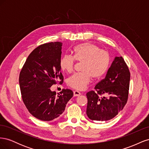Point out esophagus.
<instances>
[{"label": "esophagus", "mask_w": 149, "mask_h": 149, "mask_svg": "<svg viewBox=\"0 0 149 149\" xmlns=\"http://www.w3.org/2000/svg\"><path fill=\"white\" fill-rule=\"evenodd\" d=\"M73 94H74V96H79L81 95V93H79L78 91H74Z\"/></svg>", "instance_id": "1"}]
</instances>
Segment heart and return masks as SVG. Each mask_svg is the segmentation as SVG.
Returning a JSON list of instances; mask_svg holds the SVG:
<instances>
[{"label": "heart", "instance_id": "obj_1", "mask_svg": "<svg viewBox=\"0 0 149 149\" xmlns=\"http://www.w3.org/2000/svg\"><path fill=\"white\" fill-rule=\"evenodd\" d=\"M73 55H66L60 60L61 68L68 73L73 72L75 60L83 62L82 72L71 76L67 81L68 86L79 91L86 89L93 77L100 79L107 72L111 63V57L107 51L96 45L84 43L73 49Z\"/></svg>", "mask_w": 149, "mask_h": 149}]
</instances>
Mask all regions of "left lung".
Returning a JSON list of instances; mask_svg holds the SVG:
<instances>
[{"label": "left lung", "mask_w": 149, "mask_h": 149, "mask_svg": "<svg viewBox=\"0 0 149 149\" xmlns=\"http://www.w3.org/2000/svg\"><path fill=\"white\" fill-rule=\"evenodd\" d=\"M130 71L122 56L116 57L104 79L99 82L94 91L87 93L86 114L93 120L107 121L123 109L129 96ZM107 95L108 97L100 95Z\"/></svg>", "instance_id": "1"}]
</instances>
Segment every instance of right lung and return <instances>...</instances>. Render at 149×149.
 <instances>
[{"instance_id":"1","label":"right lung","mask_w":149,"mask_h":149,"mask_svg":"<svg viewBox=\"0 0 149 149\" xmlns=\"http://www.w3.org/2000/svg\"><path fill=\"white\" fill-rule=\"evenodd\" d=\"M61 47L59 42L38 46L29 55L20 73L22 100L30 113L41 120L49 121L59 117L73 96L71 89H63L58 96L50 90L52 85L63 83Z\"/></svg>"}]
</instances>
